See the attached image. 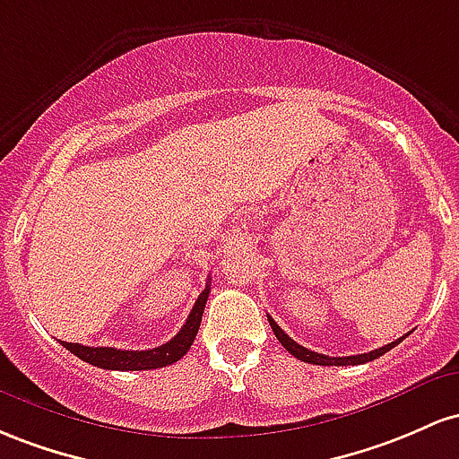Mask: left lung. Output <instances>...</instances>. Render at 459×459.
Wrapping results in <instances>:
<instances>
[{
	"label": "left lung",
	"mask_w": 459,
	"mask_h": 459,
	"mask_svg": "<svg viewBox=\"0 0 459 459\" xmlns=\"http://www.w3.org/2000/svg\"><path fill=\"white\" fill-rule=\"evenodd\" d=\"M266 318H269V323H271V329H273V333H275V336H277V341L281 342V347H284L288 353H292V355H295L297 359H301V362H307V364H318V367H349V364H351V367H355V364L373 362V359H377L379 355L388 353L390 349L396 347V344H399L401 341H403L405 336H408V333H405V336H401L399 341H394V342L385 344V347H379V349H375V351H368V353H359V355H347V358H329V355H323V353L310 351V349L301 347V344L292 341V338L288 336V333H284V329H281L280 325H277V323L273 321V318L269 316V314H266Z\"/></svg>",
	"instance_id": "left-lung-1"
}]
</instances>
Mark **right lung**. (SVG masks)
Masks as SVG:
<instances>
[{
  "label": "right lung",
  "instance_id": "1",
  "mask_svg": "<svg viewBox=\"0 0 459 459\" xmlns=\"http://www.w3.org/2000/svg\"><path fill=\"white\" fill-rule=\"evenodd\" d=\"M210 295V281L205 284L202 295L195 301L193 310H190L186 323L182 329L171 338L169 342L160 344L156 349H145V351H126V349H115V347H86L80 342H63L65 349H69L71 353L77 355L84 362L92 364V367H100L106 370H152V368H162L169 364L178 362L179 358H184L190 349V344L195 342L199 325H202L204 307Z\"/></svg>",
  "mask_w": 459,
  "mask_h": 459
}]
</instances>
